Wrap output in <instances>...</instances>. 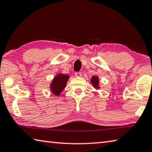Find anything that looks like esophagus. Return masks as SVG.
<instances>
[{
	"mask_svg": "<svg viewBox=\"0 0 152 152\" xmlns=\"http://www.w3.org/2000/svg\"><path fill=\"white\" fill-rule=\"evenodd\" d=\"M75 76L76 77H80L82 76V74L80 72H75Z\"/></svg>",
	"mask_w": 152,
	"mask_h": 152,
	"instance_id": "34e87169",
	"label": "esophagus"
}]
</instances>
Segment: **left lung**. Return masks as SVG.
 I'll use <instances>...</instances> for the list:
<instances>
[{"label":"left lung","instance_id":"8db88e82","mask_svg":"<svg viewBox=\"0 0 152 152\" xmlns=\"http://www.w3.org/2000/svg\"><path fill=\"white\" fill-rule=\"evenodd\" d=\"M91 83L92 84V85L94 86V87H95L96 88H99V78L98 76H93L91 78Z\"/></svg>","mask_w":152,"mask_h":152}]
</instances>
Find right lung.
Segmentation results:
<instances>
[{"instance_id":"right-lung-1","label":"right lung","mask_w":152,"mask_h":152,"mask_svg":"<svg viewBox=\"0 0 152 152\" xmlns=\"http://www.w3.org/2000/svg\"><path fill=\"white\" fill-rule=\"evenodd\" d=\"M70 76L66 74H58L53 78L51 84V91L56 95H59L65 88Z\"/></svg>"}]
</instances>
